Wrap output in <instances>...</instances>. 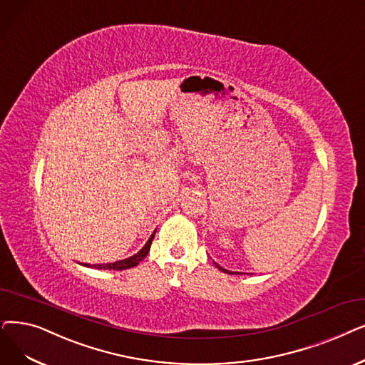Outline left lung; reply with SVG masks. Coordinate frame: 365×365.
Masks as SVG:
<instances>
[{
  "mask_svg": "<svg viewBox=\"0 0 365 365\" xmlns=\"http://www.w3.org/2000/svg\"><path fill=\"white\" fill-rule=\"evenodd\" d=\"M215 265H216V267L219 268V270H220V272H224V273H228V274H240V273H234V272H228V270H225V268H222V267H220L219 264H216V262H215Z\"/></svg>",
  "mask_w": 365,
  "mask_h": 365,
  "instance_id": "left-lung-1",
  "label": "left lung"
}]
</instances>
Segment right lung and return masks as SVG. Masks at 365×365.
<instances>
[{"label": "right lung", "mask_w": 365, "mask_h": 365, "mask_svg": "<svg viewBox=\"0 0 365 365\" xmlns=\"http://www.w3.org/2000/svg\"><path fill=\"white\" fill-rule=\"evenodd\" d=\"M155 232H156V231H153V234L149 237V240H148V243L143 246V249H141L140 252H137L135 255H133V257H130V258L122 259V261H116V262H112V264H93V265H91V264H83V265H85V267H92V268H98V270H126V268L135 267V265H138L140 261H143V259L146 258L148 253H149L150 245H152L153 237H155Z\"/></svg>", "instance_id": "add662e5"}]
</instances>
